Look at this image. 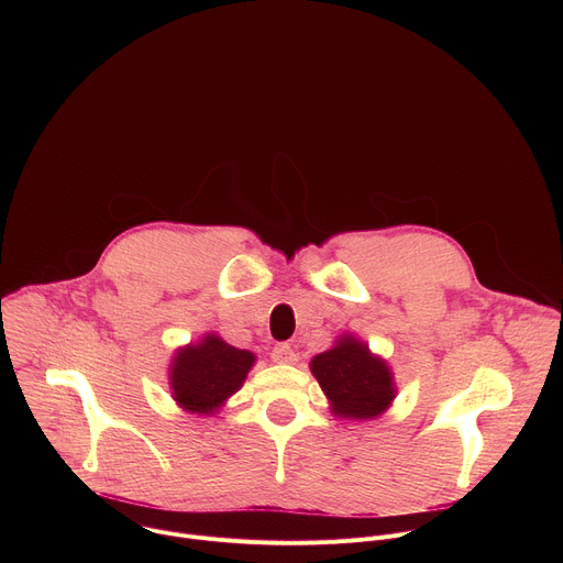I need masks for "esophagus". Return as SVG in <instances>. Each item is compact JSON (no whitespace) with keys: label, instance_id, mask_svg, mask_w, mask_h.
I'll return each instance as SVG.
<instances>
[{"label":"esophagus","instance_id":"34e87169","mask_svg":"<svg viewBox=\"0 0 563 563\" xmlns=\"http://www.w3.org/2000/svg\"><path fill=\"white\" fill-rule=\"evenodd\" d=\"M272 358L276 363H296V354L294 350L287 345V343H278L274 350H272Z\"/></svg>","mask_w":563,"mask_h":563}]
</instances>
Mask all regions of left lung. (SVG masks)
<instances>
[{"mask_svg": "<svg viewBox=\"0 0 563 563\" xmlns=\"http://www.w3.org/2000/svg\"><path fill=\"white\" fill-rule=\"evenodd\" d=\"M309 369L339 419H376L396 398L391 367L354 334L339 336L328 352L316 354Z\"/></svg>", "mask_w": 563, "mask_h": 563, "instance_id": "8db88e82", "label": "left lung"}]
</instances>
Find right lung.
Instances as JSON below:
<instances>
[{
    "instance_id": "1",
    "label": "right lung",
    "mask_w": 563,
    "mask_h": 563,
    "mask_svg": "<svg viewBox=\"0 0 563 563\" xmlns=\"http://www.w3.org/2000/svg\"><path fill=\"white\" fill-rule=\"evenodd\" d=\"M254 363V352L229 345L216 332L178 347L169 363V389L176 406L189 415L213 417L243 387Z\"/></svg>"
}]
</instances>
